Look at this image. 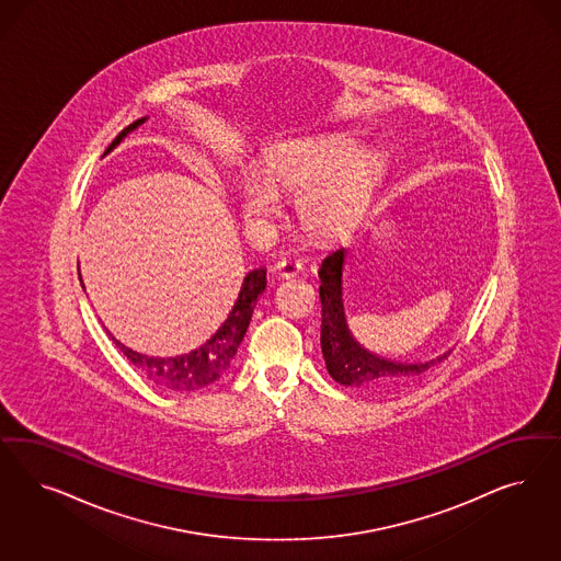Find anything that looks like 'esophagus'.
Returning <instances> with one entry per match:
<instances>
[{"label":"esophagus","instance_id":"esophagus-1","mask_svg":"<svg viewBox=\"0 0 561 561\" xmlns=\"http://www.w3.org/2000/svg\"><path fill=\"white\" fill-rule=\"evenodd\" d=\"M301 262L299 260H295V257H280L276 264H274V272L278 274V276H283V278H293V276H297L299 272H301Z\"/></svg>","mask_w":561,"mask_h":561}]
</instances>
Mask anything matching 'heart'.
<instances>
[{"mask_svg":"<svg viewBox=\"0 0 561 561\" xmlns=\"http://www.w3.org/2000/svg\"><path fill=\"white\" fill-rule=\"evenodd\" d=\"M344 136L299 140L276 146L264 159V173L250 171L239 185L241 213L262 222L278 213L276 188L297 196L304 227L316 236L344 231L367 198L380 161Z\"/></svg>","mask_w":561,"mask_h":561,"instance_id":"obj_1","label":"heart"}]
</instances>
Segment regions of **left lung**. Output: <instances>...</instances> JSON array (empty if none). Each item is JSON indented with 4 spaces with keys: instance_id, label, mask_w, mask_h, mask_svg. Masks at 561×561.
<instances>
[{
    "instance_id": "obj_1",
    "label": "left lung",
    "mask_w": 561,
    "mask_h": 561,
    "mask_svg": "<svg viewBox=\"0 0 561 561\" xmlns=\"http://www.w3.org/2000/svg\"><path fill=\"white\" fill-rule=\"evenodd\" d=\"M343 264L344 248L330 253L320 268V299H322V353L328 374L344 386H355L365 392H390L411 381L435 363L448 357L442 355L432 362L407 363L386 362L367 353L355 343L346 330L343 311Z\"/></svg>"
}]
</instances>
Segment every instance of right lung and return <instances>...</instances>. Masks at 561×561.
Returning <instances> with one entry per match:
<instances>
[{"label": "right lung", "instance_id": "add662e5", "mask_svg": "<svg viewBox=\"0 0 561 561\" xmlns=\"http://www.w3.org/2000/svg\"><path fill=\"white\" fill-rule=\"evenodd\" d=\"M142 122L145 119H136L126 129H122L119 136L108 145L107 152L113 146L122 142V138L126 136L127 131L136 129ZM264 289H266V271L255 268V271L248 272V276L243 278L241 290H239L236 306L231 309L229 318L225 320V324L218 328L217 334L210 341H206L187 355L171 357V359L146 357V355H140L124 344L117 343L113 336L111 339L127 359L136 365V369H140L152 383L161 386L164 390H171V392L199 390V388H206L213 381H217L229 369V365L236 357L237 348L245 336L250 320H252L257 295Z\"/></svg>", "mask_w": 561, "mask_h": 561}]
</instances>
